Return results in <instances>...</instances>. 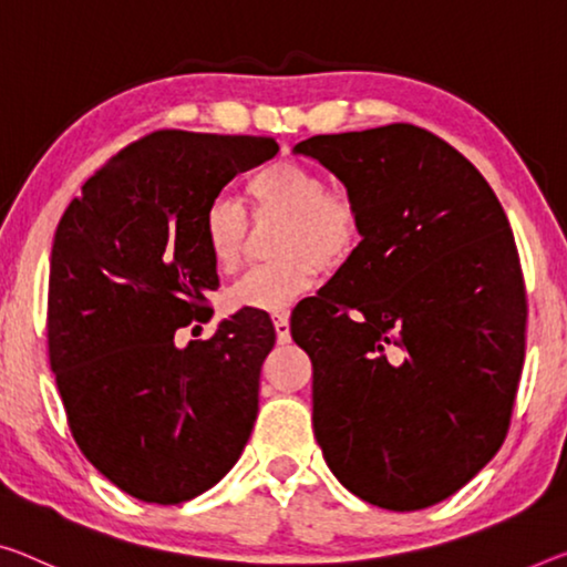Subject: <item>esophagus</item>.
I'll list each match as a JSON object with an SVG mask.
<instances>
[{"mask_svg": "<svg viewBox=\"0 0 567 567\" xmlns=\"http://www.w3.org/2000/svg\"><path fill=\"white\" fill-rule=\"evenodd\" d=\"M274 327H276V339H278V344H286V342H291L289 313H276V319H274Z\"/></svg>", "mask_w": 567, "mask_h": 567, "instance_id": "34e87169", "label": "esophagus"}]
</instances>
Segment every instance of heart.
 Returning a JSON list of instances; mask_svg holds the SVG:
<instances>
[{
    "instance_id": "heart-1",
    "label": "heart",
    "mask_w": 567,
    "mask_h": 567,
    "mask_svg": "<svg viewBox=\"0 0 567 567\" xmlns=\"http://www.w3.org/2000/svg\"><path fill=\"white\" fill-rule=\"evenodd\" d=\"M256 215L281 217L276 233V264L258 266L230 286L235 309L281 311L307 293L313 274H332L352 258L362 233L357 199L347 189L327 187L309 164L278 159L250 179ZM207 250L220 271L240 266L248 215L230 197H215L203 217Z\"/></svg>"
}]
</instances>
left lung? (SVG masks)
Returning a JSON list of instances; mask_svg holds the SVG:
<instances>
[{
  "mask_svg": "<svg viewBox=\"0 0 567 567\" xmlns=\"http://www.w3.org/2000/svg\"><path fill=\"white\" fill-rule=\"evenodd\" d=\"M293 152L332 172L362 215L352 258L291 313L313 368V435L360 499L431 507L509 429L527 324L509 220L474 164L413 124Z\"/></svg>",
  "mask_w": 567,
  "mask_h": 567,
  "instance_id": "8db88e82",
  "label": "left lung"
}]
</instances>
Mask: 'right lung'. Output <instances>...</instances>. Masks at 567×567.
Returning <instances> with one entry per match:
<instances>
[{
	"mask_svg": "<svg viewBox=\"0 0 567 567\" xmlns=\"http://www.w3.org/2000/svg\"><path fill=\"white\" fill-rule=\"evenodd\" d=\"M268 136L154 132L83 185L50 256L48 347L71 433L121 492L195 499L230 472L254 431L260 364L276 329L240 309L210 339L215 260L203 217L238 172L271 159Z\"/></svg>",
	"mask_w": 567,
	"mask_h": 567,
	"instance_id": "right-lung-1",
	"label": "right lung"
}]
</instances>
